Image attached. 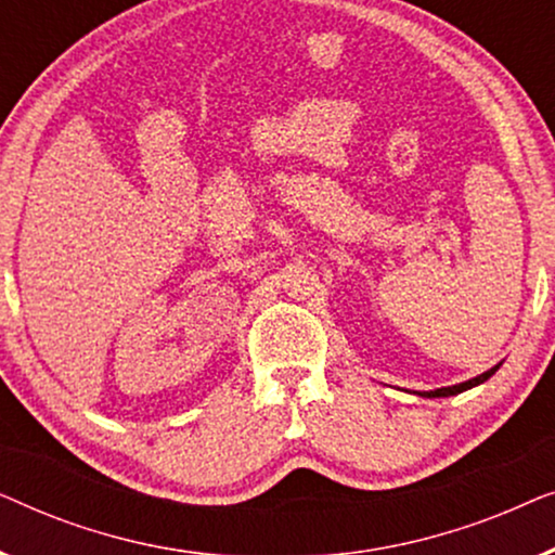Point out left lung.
Instances as JSON below:
<instances>
[{"mask_svg":"<svg viewBox=\"0 0 555 555\" xmlns=\"http://www.w3.org/2000/svg\"><path fill=\"white\" fill-rule=\"evenodd\" d=\"M503 366V361L498 363V366H492L490 371H485V374L469 378V382H462V384H454V386H442V389H435V391H416V397H424V399H442V397H457V393L473 389V386H480L488 382V378L495 374V371Z\"/></svg>","mask_w":555,"mask_h":555,"instance_id":"8db88e82","label":"left lung"}]
</instances>
